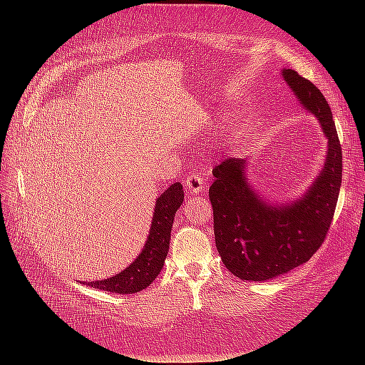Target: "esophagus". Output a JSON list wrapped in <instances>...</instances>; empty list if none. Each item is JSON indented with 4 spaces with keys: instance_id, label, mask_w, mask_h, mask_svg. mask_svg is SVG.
<instances>
[{
    "instance_id": "obj_1",
    "label": "esophagus",
    "mask_w": 365,
    "mask_h": 365,
    "mask_svg": "<svg viewBox=\"0 0 365 365\" xmlns=\"http://www.w3.org/2000/svg\"><path fill=\"white\" fill-rule=\"evenodd\" d=\"M184 185H185V189L189 190L190 193H193V195H200V193H202L205 190L204 178H202V176H200V175H190L189 178L184 181Z\"/></svg>"
}]
</instances>
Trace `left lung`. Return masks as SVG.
Returning a JSON list of instances; mask_svg holds the SVG:
<instances>
[{"mask_svg":"<svg viewBox=\"0 0 365 365\" xmlns=\"http://www.w3.org/2000/svg\"><path fill=\"white\" fill-rule=\"evenodd\" d=\"M282 77L300 106L318 120L327 152L323 169L304 193L283 202L267 200L254 189L248 160L225 158L213 169L208 196L216 248L225 268L250 282L272 280L314 256L332 224L341 189V145L324 96L291 68H283Z\"/></svg>","mask_w":365,"mask_h":365,"instance_id":"obj_1","label":"left lung"}]
</instances>
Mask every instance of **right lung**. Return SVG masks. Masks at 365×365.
<instances>
[{
	"label": "right lung",
	"mask_w": 365,
	"mask_h": 365,
	"mask_svg": "<svg viewBox=\"0 0 365 365\" xmlns=\"http://www.w3.org/2000/svg\"><path fill=\"white\" fill-rule=\"evenodd\" d=\"M182 201L184 190L181 182L172 184L168 190H164L158 196L155 208H153L146 244L135 260L123 271L113 275V277L96 282H83V284L115 294H135L148 288L163 269L165 256H168L169 251L173 219Z\"/></svg>",
	"instance_id": "add662e5"
}]
</instances>
